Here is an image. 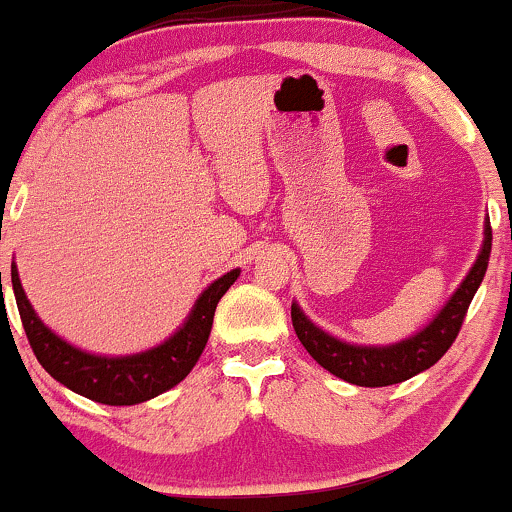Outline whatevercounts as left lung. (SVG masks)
Here are the masks:
<instances>
[{"mask_svg":"<svg viewBox=\"0 0 512 512\" xmlns=\"http://www.w3.org/2000/svg\"><path fill=\"white\" fill-rule=\"evenodd\" d=\"M489 255L491 221L486 219L484 240H481L477 260H474L472 269L462 279V284L457 286V291L452 293L448 303L438 310L436 317L428 322L424 330L411 334L407 339H399L395 344L366 346L332 337L330 332L317 327L296 301L291 303L293 330H296L305 351L322 368L330 370L332 375L346 380V383L361 387H385L404 383V380L414 378L421 370L438 363L445 351L450 349L452 342H455L464 315H467L469 303H472L474 293H477L481 281H484L486 267H489Z\"/></svg>","mask_w":512,"mask_h":512,"instance_id":"obj_1","label":"left lung"}]
</instances>
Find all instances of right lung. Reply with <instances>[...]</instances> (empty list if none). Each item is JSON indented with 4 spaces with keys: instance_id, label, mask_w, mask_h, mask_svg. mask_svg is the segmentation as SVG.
<instances>
[{
    "instance_id": "right-lung-1",
    "label": "right lung",
    "mask_w": 512,
    "mask_h": 512,
    "mask_svg": "<svg viewBox=\"0 0 512 512\" xmlns=\"http://www.w3.org/2000/svg\"><path fill=\"white\" fill-rule=\"evenodd\" d=\"M240 269H231L199 293L190 315L166 342L127 356H98L91 351L69 344L60 334L52 332L28 301L23 291L16 262L11 264V286H14L16 305L26 330L33 354L57 383L110 407H129L154 399L187 378L207 346L211 322L221 296L233 286ZM2 284V274H0ZM2 289V286H0Z\"/></svg>"
}]
</instances>
